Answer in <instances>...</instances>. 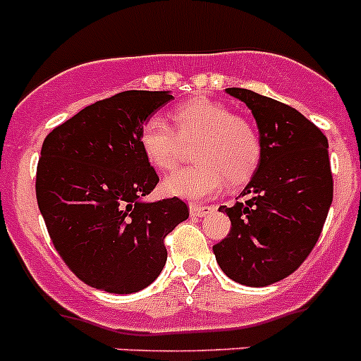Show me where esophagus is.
<instances>
[{
	"mask_svg": "<svg viewBox=\"0 0 361 361\" xmlns=\"http://www.w3.org/2000/svg\"><path fill=\"white\" fill-rule=\"evenodd\" d=\"M213 212L212 206H201V204H190V215L192 216H206Z\"/></svg>",
	"mask_w": 361,
	"mask_h": 361,
	"instance_id": "esophagus-1",
	"label": "esophagus"
}]
</instances>
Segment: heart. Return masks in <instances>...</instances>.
Instances as JSON below:
<instances>
[{
  "mask_svg": "<svg viewBox=\"0 0 361 361\" xmlns=\"http://www.w3.org/2000/svg\"><path fill=\"white\" fill-rule=\"evenodd\" d=\"M173 128L162 116H149L139 130V148L149 166L167 171L176 164L178 145L197 137L192 148L195 164L174 171L164 180L167 195L202 201L219 194L226 181L240 185L252 176L261 160V139L247 120L234 116L224 104L194 99L171 114Z\"/></svg>",
  "mask_w": 361,
  "mask_h": 361,
  "instance_id": "1",
  "label": "heart"
}]
</instances>
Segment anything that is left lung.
<instances>
[{"label":"left lung","instance_id":"1","mask_svg":"<svg viewBox=\"0 0 361 361\" xmlns=\"http://www.w3.org/2000/svg\"><path fill=\"white\" fill-rule=\"evenodd\" d=\"M226 93L252 111L261 160L240 194L247 201L219 208L231 219V231L213 252L234 282L264 288L298 269L323 231L334 199L328 139L279 100L245 87Z\"/></svg>","mask_w":361,"mask_h":361}]
</instances>
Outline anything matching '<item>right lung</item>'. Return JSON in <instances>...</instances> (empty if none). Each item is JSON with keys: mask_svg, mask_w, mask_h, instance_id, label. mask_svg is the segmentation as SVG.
Returning a JSON list of instances; mask_svg holds the SVG:
<instances>
[{"mask_svg": "<svg viewBox=\"0 0 361 361\" xmlns=\"http://www.w3.org/2000/svg\"><path fill=\"white\" fill-rule=\"evenodd\" d=\"M174 97L118 93L56 127L42 145L37 201L56 250L92 288L130 295L167 261L164 238L188 219L181 199L148 202L159 183L139 148V130Z\"/></svg>", "mask_w": 361, "mask_h": 361, "instance_id": "obj_1", "label": "right lung"}]
</instances>
